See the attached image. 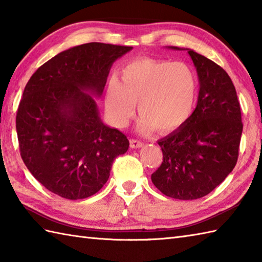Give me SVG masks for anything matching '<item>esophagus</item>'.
<instances>
[{
	"instance_id": "esophagus-1",
	"label": "esophagus",
	"mask_w": 262,
	"mask_h": 262,
	"mask_svg": "<svg viewBox=\"0 0 262 262\" xmlns=\"http://www.w3.org/2000/svg\"><path fill=\"white\" fill-rule=\"evenodd\" d=\"M143 146V143L137 140H130V147L132 148H140Z\"/></svg>"
}]
</instances>
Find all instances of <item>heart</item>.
Wrapping results in <instances>:
<instances>
[{
  "instance_id": "heart-1",
  "label": "heart",
  "mask_w": 262,
  "mask_h": 262,
  "mask_svg": "<svg viewBox=\"0 0 262 262\" xmlns=\"http://www.w3.org/2000/svg\"><path fill=\"white\" fill-rule=\"evenodd\" d=\"M121 82L111 77L104 104L110 119L125 127L138 103V130L149 134L155 128L169 133L190 119L197 98V77L190 66L181 62L141 58L120 72Z\"/></svg>"
}]
</instances>
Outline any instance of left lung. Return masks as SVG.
Wrapping results in <instances>:
<instances>
[{
	"label": "left lung",
	"instance_id": "left-lung-1",
	"mask_svg": "<svg viewBox=\"0 0 262 262\" xmlns=\"http://www.w3.org/2000/svg\"><path fill=\"white\" fill-rule=\"evenodd\" d=\"M187 51L197 70V107L185 125L158 142L163 162L151 179L174 199L202 198L221 185L237 162L243 124L240 102L229 74L192 49Z\"/></svg>",
	"mask_w": 262,
	"mask_h": 262
}]
</instances>
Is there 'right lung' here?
Instances as JSON below:
<instances>
[{
	"label": "right lung",
	"instance_id": "add662e5",
	"mask_svg": "<svg viewBox=\"0 0 262 262\" xmlns=\"http://www.w3.org/2000/svg\"><path fill=\"white\" fill-rule=\"evenodd\" d=\"M133 47L89 42L57 54L25 88L16 113L21 158L30 173L58 196H92L129 141L103 124L94 97L102 96L116 59Z\"/></svg>",
	"mask_w": 262,
	"mask_h": 262
}]
</instances>
